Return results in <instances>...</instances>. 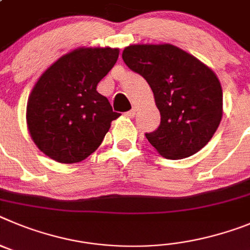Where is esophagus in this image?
<instances>
[{"instance_id":"obj_1","label":"esophagus","mask_w":250,"mask_h":250,"mask_svg":"<svg viewBox=\"0 0 250 250\" xmlns=\"http://www.w3.org/2000/svg\"><path fill=\"white\" fill-rule=\"evenodd\" d=\"M136 111H137V109L134 108V107H133V108L130 109V111H128V112H127V116H129V117H134V114H136Z\"/></svg>"}]
</instances>
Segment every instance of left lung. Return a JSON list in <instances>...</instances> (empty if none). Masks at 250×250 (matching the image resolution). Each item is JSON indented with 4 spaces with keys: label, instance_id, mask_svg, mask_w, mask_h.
Returning a JSON list of instances; mask_svg holds the SVG:
<instances>
[{
    "label": "left lung",
    "instance_id": "8db88e82",
    "mask_svg": "<svg viewBox=\"0 0 250 250\" xmlns=\"http://www.w3.org/2000/svg\"><path fill=\"white\" fill-rule=\"evenodd\" d=\"M125 63L152 88L161 125L146 133L163 157L193 156L210 141L223 114V92L214 72L172 44H132Z\"/></svg>",
    "mask_w": 250,
    "mask_h": 250
}]
</instances>
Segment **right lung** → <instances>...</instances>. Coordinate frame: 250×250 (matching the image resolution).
Segmentation results:
<instances>
[{
    "mask_svg": "<svg viewBox=\"0 0 250 250\" xmlns=\"http://www.w3.org/2000/svg\"><path fill=\"white\" fill-rule=\"evenodd\" d=\"M117 48H80L49 67L27 103V125L40 150L60 163L86 159L121 116L97 84L118 60Z\"/></svg>",
    "mask_w": 250,
    "mask_h": 250,
    "instance_id": "right-lung-1",
    "label": "right lung"
}]
</instances>
